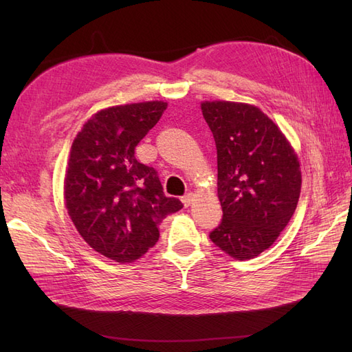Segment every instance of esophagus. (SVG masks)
Segmentation results:
<instances>
[{
	"mask_svg": "<svg viewBox=\"0 0 352 352\" xmlns=\"http://www.w3.org/2000/svg\"><path fill=\"white\" fill-rule=\"evenodd\" d=\"M194 199H195V194H192V192H189V194L184 195V197H182L184 206H185V207H189V206L192 204V202H194Z\"/></svg>",
	"mask_w": 352,
	"mask_h": 352,
	"instance_id": "34e87169",
	"label": "esophagus"
}]
</instances>
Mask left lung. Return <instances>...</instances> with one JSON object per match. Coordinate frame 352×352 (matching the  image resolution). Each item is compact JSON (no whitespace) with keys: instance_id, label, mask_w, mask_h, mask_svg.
Returning <instances> with one entry per match:
<instances>
[{"instance_id":"left-lung-1","label":"left lung","mask_w":352,"mask_h":352,"mask_svg":"<svg viewBox=\"0 0 352 352\" xmlns=\"http://www.w3.org/2000/svg\"><path fill=\"white\" fill-rule=\"evenodd\" d=\"M217 148L223 220L210 239L235 260L269 250L294 216L301 192L300 160L267 114L247 102L202 101Z\"/></svg>"}]
</instances>
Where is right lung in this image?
Masks as SVG:
<instances>
[{
    "mask_svg": "<svg viewBox=\"0 0 352 352\" xmlns=\"http://www.w3.org/2000/svg\"><path fill=\"white\" fill-rule=\"evenodd\" d=\"M167 109L144 101L102 109L72 144L65 204L91 248L117 263H133L160 238L158 225L184 207L163 192L154 167L135 158V146Z\"/></svg>",
    "mask_w": 352,
    "mask_h": 352,
    "instance_id": "obj_1",
    "label": "right lung"
}]
</instances>
